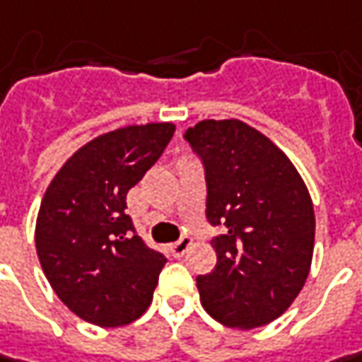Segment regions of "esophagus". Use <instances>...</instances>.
<instances>
[{
  "mask_svg": "<svg viewBox=\"0 0 362 362\" xmlns=\"http://www.w3.org/2000/svg\"><path fill=\"white\" fill-rule=\"evenodd\" d=\"M192 246V238L190 236H182L178 243L170 244V250H172V255L176 256V258H180L188 252V248Z\"/></svg>",
  "mask_w": 362,
  "mask_h": 362,
  "instance_id": "34e87169",
  "label": "esophagus"
}]
</instances>
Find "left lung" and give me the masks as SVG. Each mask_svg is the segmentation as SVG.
Returning <instances> with one entry per match:
<instances>
[{
  "instance_id": "1",
  "label": "left lung",
  "mask_w": 362,
  "mask_h": 362,
  "mask_svg": "<svg viewBox=\"0 0 362 362\" xmlns=\"http://www.w3.org/2000/svg\"><path fill=\"white\" fill-rule=\"evenodd\" d=\"M184 138L202 158L216 268L196 279L206 313L234 329L272 322L305 286L315 210L298 170L240 119H202Z\"/></svg>"
}]
</instances>
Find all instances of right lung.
<instances>
[{"label":"right lung","mask_w":362,"mask_h":362,"mask_svg":"<svg viewBox=\"0 0 362 362\" xmlns=\"http://www.w3.org/2000/svg\"><path fill=\"white\" fill-rule=\"evenodd\" d=\"M172 122L106 132L74 152L49 182L35 222L45 279L74 315L124 327L152 303L166 256L148 248L126 214V194L156 164Z\"/></svg>","instance_id":"obj_1"}]
</instances>
